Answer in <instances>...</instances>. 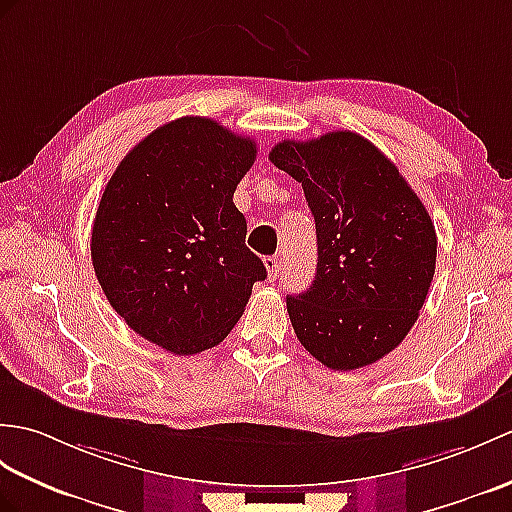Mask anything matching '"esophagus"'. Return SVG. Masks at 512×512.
<instances>
[{
  "label": "esophagus",
  "instance_id": "34e87169",
  "mask_svg": "<svg viewBox=\"0 0 512 512\" xmlns=\"http://www.w3.org/2000/svg\"><path fill=\"white\" fill-rule=\"evenodd\" d=\"M264 266H266V270H268V277L275 281L277 277H279V272H281V261H279V257H266L264 259Z\"/></svg>",
  "mask_w": 512,
  "mask_h": 512
}]
</instances>
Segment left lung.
<instances>
[{
	"instance_id": "obj_1",
	"label": "left lung",
	"mask_w": 512,
	"mask_h": 512,
	"mask_svg": "<svg viewBox=\"0 0 512 512\" xmlns=\"http://www.w3.org/2000/svg\"><path fill=\"white\" fill-rule=\"evenodd\" d=\"M270 161L303 185L316 222V277L288 296L296 338L334 371L377 362L408 336L430 290V213L397 165L351 130L283 139Z\"/></svg>"
}]
</instances>
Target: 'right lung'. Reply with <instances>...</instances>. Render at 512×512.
Returning <instances> with one entry per match:
<instances>
[{
    "instance_id": "add662e5",
    "label": "right lung",
    "mask_w": 512,
    "mask_h": 512,
    "mask_svg": "<svg viewBox=\"0 0 512 512\" xmlns=\"http://www.w3.org/2000/svg\"><path fill=\"white\" fill-rule=\"evenodd\" d=\"M255 154L251 137L187 115L141 139L104 187L95 277L130 329L174 355L227 338L253 283L266 279L233 205Z\"/></svg>"
}]
</instances>
